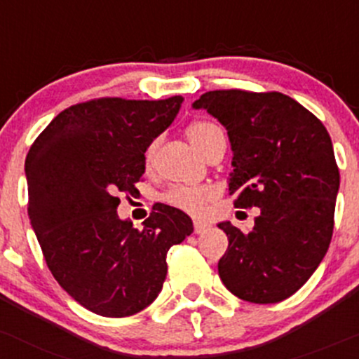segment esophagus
<instances>
[{
	"label": "esophagus",
	"instance_id": "34e87169",
	"mask_svg": "<svg viewBox=\"0 0 359 359\" xmlns=\"http://www.w3.org/2000/svg\"><path fill=\"white\" fill-rule=\"evenodd\" d=\"M206 229H208V224L201 220H194V233H203Z\"/></svg>",
	"mask_w": 359,
	"mask_h": 359
}]
</instances>
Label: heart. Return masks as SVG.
Here are the masks:
<instances>
[{"mask_svg":"<svg viewBox=\"0 0 359 359\" xmlns=\"http://www.w3.org/2000/svg\"><path fill=\"white\" fill-rule=\"evenodd\" d=\"M187 137L194 144L196 149L201 151L203 154L208 151L218 139H225L224 132L213 122H194L187 127ZM158 142H151L144 153L146 165H151L156 154ZM215 198V191L206 186H175L165 194V201L173 208L187 211L191 215L205 213L206 205Z\"/></svg>","mask_w":359,"mask_h":359,"instance_id":"heart-1","label":"heart"}]
</instances>
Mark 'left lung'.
<instances>
[{"label":"left lung","instance_id":"left-lung-1","mask_svg":"<svg viewBox=\"0 0 359 359\" xmlns=\"http://www.w3.org/2000/svg\"><path fill=\"white\" fill-rule=\"evenodd\" d=\"M192 108L227 129L233 205L262 210L251 232L218 224L229 237L218 275L249 303L287 299L318 269L334 232L339 168L329 132L282 93L210 90Z\"/></svg>","mask_w":359,"mask_h":359}]
</instances>
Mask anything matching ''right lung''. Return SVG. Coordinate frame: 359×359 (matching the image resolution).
Listing matches in <instances>:
<instances>
[{
	"mask_svg": "<svg viewBox=\"0 0 359 359\" xmlns=\"http://www.w3.org/2000/svg\"><path fill=\"white\" fill-rule=\"evenodd\" d=\"M168 100L100 97L51 120L25 158L27 213L60 285L89 311L122 318L149 306L167 277V252L192 220L154 205L144 229L120 220L118 192H132L144 153L180 110Z\"/></svg>",
	"mask_w": 359,
	"mask_h": 359,
	"instance_id": "obj_1",
	"label": "right lung"
}]
</instances>
